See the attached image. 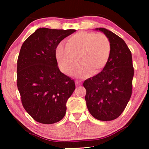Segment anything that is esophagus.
Here are the masks:
<instances>
[{"instance_id":"34e87169","label":"esophagus","mask_w":149,"mask_h":149,"mask_svg":"<svg viewBox=\"0 0 149 149\" xmlns=\"http://www.w3.org/2000/svg\"><path fill=\"white\" fill-rule=\"evenodd\" d=\"M75 84L77 86H80V85H82V83H81V81H75Z\"/></svg>"}]
</instances>
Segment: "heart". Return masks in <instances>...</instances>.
I'll use <instances>...</instances> for the list:
<instances>
[{
  "mask_svg": "<svg viewBox=\"0 0 149 149\" xmlns=\"http://www.w3.org/2000/svg\"><path fill=\"white\" fill-rule=\"evenodd\" d=\"M111 55L109 38L95 32H78L68 38L67 45L60 42L55 49L58 66L66 74L72 73L79 60L81 64L75 72L79 78H87L93 72L94 74L102 72L109 63Z\"/></svg>",
  "mask_w": 149,
  "mask_h": 149,
  "instance_id": "1",
  "label": "heart"
}]
</instances>
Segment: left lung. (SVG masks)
I'll use <instances>...</instances> for the list:
<instances>
[{
    "mask_svg": "<svg viewBox=\"0 0 149 149\" xmlns=\"http://www.w3.org/2000/svg\"><path fill=\"white\" fill-rule=\"evenodd\" d=\"M102 32L111 43V55L106 68L83 83L85 101L89 113L100 121H112L125 109L132 93L134 68L132 53L125 42L104 28Z\"/></svg>",
    "mask_w": 149,
    "mask_h": 149,
    "instance_id": "1",
    "label": "left lung"
}]
</instances>
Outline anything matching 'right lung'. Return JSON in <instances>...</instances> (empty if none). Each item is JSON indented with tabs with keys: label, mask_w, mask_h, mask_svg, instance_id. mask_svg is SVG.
<instances>
[{
	"label": "right lung",
	"mask_w": 149,
	"mask_h": 149,
	"mask_svg": "<svg viewBox=\"0 0 149 149\" xmlns=\"http://www.w3.org/2000/svg\"><path fill=\"white\" fill-rule=\"evenodd\" d=\"M76 30L38 28L22 45L17 59V85L22 105L37 122L52 124L64 118L74 80L60 72L55 49Z\"/></svg>",
	"instance_id": "obj_1"
}]
</instances>
